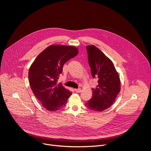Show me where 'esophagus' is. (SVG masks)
Segmentation results:
<instances>
[{
    "mask_svg": "<svg viewBox=\"0 0 151 151\" xmlns=\"http://www.w3.org/2000/svg\"><path fill=\"white\" fill-rule=\"evenodd\" d=\"M75 91L76 93H80L81 91V88H77V89H75Z\"/></svg>",
    "mask_w": 151,
    "mask_h": 151,
    "instance_id": "esophagus-1",
    "label": "esophagus"
}]
</instances>
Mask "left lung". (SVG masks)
<instances>
[{"label": "left lung", "instance_id": "1", "mask_svg": "<svg viewBox=\"0 0 151 151\" xmlns=\"http://www.w3.org/2000/svg\"><path fill=\"white\" fill-rule=\"evenodd\" d=\"M86 48L91 75L97 79L98 85L93 88V96L85 106L90 110L101 112L114 103L120 91V79L113 63L102 51L94 45Z\"/></svg>", "mask_w": 151, "mask_h": 151}]
</instances>
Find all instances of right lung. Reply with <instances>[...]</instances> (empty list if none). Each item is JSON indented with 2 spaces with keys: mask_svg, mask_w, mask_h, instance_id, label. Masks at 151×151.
<instances>
[{
  "mask_svg": "<svg viewBox=\"0 0 151 151\" xmlns=\"http://www.w3.org/2000/svg\"><path fill=\"white\" fill-rule=\"evenodd\" d=\"M78 54L75 47L54 45L43 51L29 71L30 88L42 106L57 111L66 106L72 92L58 83L64 64Z\"/></svg>",
  "mask_w": 151,
  "mask_h": 151,
  "instance_id": "add662e5",
  "label": "right lung"
}]
</instances>
